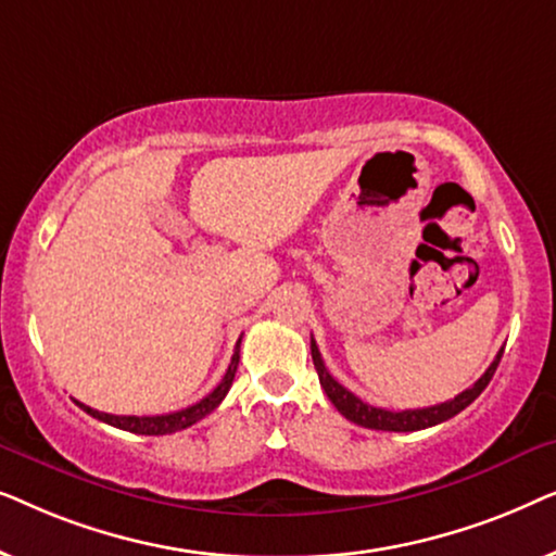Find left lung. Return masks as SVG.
<instances>
[{
	"label": "left lung",
	"mask_w": 556,
	"mask_h": 556,
	"mask_svg": "<svg viewBox=\"0 0 556 556\" xmlns=\"http://www.w3.org/2000/svg\"><path fill=\"white\" fill-rule=\"evenodd\" d=\"M311 356H314V367L318 371V382H321L326 397L331 400V405L339 409L341 415L346 417V420H352L356 425H362V428H369V430H387V432H413V430H425V428H432V425H440L445 420H451L460 413V409H466L470 402H473L478 394H481L485 387H489L493 371H496L501 356H504V349L496 354V359L491 362V367L483 371L481 379L473 387H468L466 392L455 394L453 400L447 402H440V405H432V407H422V409H402V413H392V409H382V407H371L367 402L356 397L346 390V387H341L337 379L329 375V369H326V364L321 359V352H318L316 341L311 339Z\"/></svg>",
	"instance_id": "1"
}]
</instances>
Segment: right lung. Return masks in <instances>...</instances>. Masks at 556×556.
I'll list each match as a JSON object with an SVG mask.
<instances>
[{
	"mask_svg": "<svg viewBox=\"0 0 556 556\" xmlns=\"http://www.w3.org/2000/svg\"><path fill=\"white\" fill-rule=\"evenodd\" d=\"M238 362H240V341L238 346H235V354L230 359V367H227L223 382H219L215 390H212L207 397H202L200 402H194V405H189L185 409H177V413H169V415H151V417H136V415H109V413H98V409L83 405V402L75 400V405L80 409H86L90 417H96V420L101 422H109L113 428L118 430H128V432H136V435H169V432H177V430H185L189 425L200 422L202 417H207L212 409H215L219 402L225 400V394L230 392L232 387V379H235V371H238Z\"/></svg>",
	"mask_w": 556,
	"mask_h": 556,
	"instance_id": "add662e5",
	"label": "right lung"
}]
</instances>
